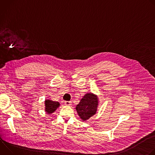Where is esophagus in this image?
I'll return each mask as SVG.
<instances>
[{"label": "esophagus", "mask_w": 155, "mask_h": 155, "mask_svg": "<svg viewBox=\"0 0 155 155\" xmlns=\"http://www.w3.org/2000/svg\"><path fill=\"white\" fill-rule=\"evenodd\" d=\"M65 105H71V101H65L64 102Z\"/></svg>", "instance_id": "34e87169"}]
</instances>
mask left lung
I'll return each instance as SVG.
<instances>
[{
  "mask_svg": "<svg viewBox=\"0 0 155 155\" xmlns=\"http://www.w3.org/2000/svg\"><path fill=\"white\" fill-rule=\"evenodd\" d=\"M98 105V96L92 93H88L82 97L75 109L81 120L84 121L96 114Z\"/></svg>",
  "mask_w": 155,
  "mask_h": 155,
  "instance_id": "obj_1",
  "label": "left lung"
}]
</instances>
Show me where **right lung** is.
I'll list each match as a JSON object with an SVG mask.
<instances>
[{
    "instance_id": "add662e5",
    "label": "right lung",
    "mask_w": 155,
    "mask_h": 155,
    "mask_svg": "<svg viewBox=\"0 0 155 155\" xmlns=\"http://www.w3.org/2000/svg\"><path fill=\"white\" fill-rule=\"evenodd\" d=\"M59 106L60 104L58 102L53 101L50 99H46L45 101V111L48 115H50L55 112Z\"/></svg>"
}]
</instances>
